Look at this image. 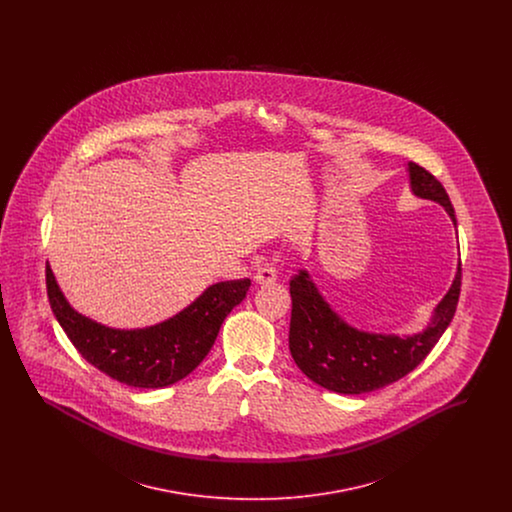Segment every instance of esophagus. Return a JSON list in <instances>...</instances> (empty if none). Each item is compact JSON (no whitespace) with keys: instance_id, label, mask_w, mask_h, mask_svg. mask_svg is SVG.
<instances>
[{"instance_id":"34e87169","label":"esophagus","mask_w":512,"mask_h":512,"mask_svg":"<svg viewBox=\"0 0 512 512\" xmlns=\"http://www.w3.org/2000/svg\"><path fill=\"white\" fill-rule=\"evenodd\" d=\"M276 280H278V272L274 267L259 268L255 272V284H259V286H267V284H272Z\"/></svg>"}]
</instances>
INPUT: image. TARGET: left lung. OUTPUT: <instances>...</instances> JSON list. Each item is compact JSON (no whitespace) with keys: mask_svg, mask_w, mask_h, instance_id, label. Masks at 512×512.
I'll return each instance as SVG.
<instances>
[{"mask_svg":"<svg viewBox=\"0 0 512 512\" xmlns=\"http://www.w3.org/2000/svg\"><path fill=\"white\" fill-rule=\"evenodd\" d=\"M409 178L413 194L443 205L457 226L455 209L438 178L416 163H409ZM290 295V351L295 365L326 390L359 395L407 376L434 349L457 311L461 263L428 328L414 336L368 334L349 326L322 299L307 270H299L290 280Z\"/></svg>","mask_w":512,"mask_h":512,"instance_id":"1","label":"left lung"}]
</instances>
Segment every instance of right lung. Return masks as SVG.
<instances>
[{"instance_id":"right-lung-1","label":"right lung","mask_w":512,"mask_h":512,"mask_svg":"<svg viewBox=\"0 0 512 512\" xmlns=\"http://www.w3.org/2000/svg\"><path fill=\"white\" fill-rule=\"evenodd\" d=\"M249 286V278L219 282L176 317L140 330H117L76 313L46 265L51 311L78 353L109 378L142 390L186 378L207 357L224 318L244 301Z\"/></svg>"}]
</instances>
